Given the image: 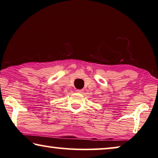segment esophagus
I'll return each mask as SVG.
<instances>
[{"mask_svg": "<svg viewBox=\"0 0 158 158\" xmlns=\"http://www.w3.org/2000/svg\"><path fill=\"white\" fill-rule=\"evenodd\" d=\"M76 91H77V93H81H81H83L84 92V90H77Z\"/></svg>", "mask_w": 158, "mask_h": 158, "instance_id": "obj_1", "label": "esophagus"}]
</instances>
